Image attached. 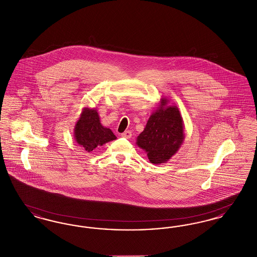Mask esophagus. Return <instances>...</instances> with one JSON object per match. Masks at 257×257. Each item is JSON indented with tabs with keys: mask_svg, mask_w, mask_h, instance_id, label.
Returning <instances> with one entry per match:
<instances>
[{
	"mask_svg": "<svg viewBox=\"0 0 257 257\" xmlns=\"http://www.w3.org/2000/svg\"><path fill=\"white\" fill-rule=\"evenodd\" d=\"M121 137L125 138V139H130L132 137V133H131V131H125L124 133L121 134Z\"/></svg>",
	"mask_w": 257,
	"mask_h": 257,
	"instance_id": "esophagus-1",
	"label": "esophagus"
}]
</instances>
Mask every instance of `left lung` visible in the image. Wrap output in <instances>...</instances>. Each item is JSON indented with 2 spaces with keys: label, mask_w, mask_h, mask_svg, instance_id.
Segmentation results:
<instances>
[{
  "label": "left lung",
  "mask_w": 257,
  "mask_h": 257,
  "mask_svg": "<svg viewBox=\"0 0 257 257\" xmlns=\"http://www.w3.org/2000/svg\"><path fill=\"white\" fill-rule=\"evenodd\" d=\"M167 98L160 99L144 131L137 138V146L144 149L149 162L155 165L170 161L183 144V118L175 105H169Z\"/></svg>",
  "instance_id": "8db88e82"
}]
</instances>
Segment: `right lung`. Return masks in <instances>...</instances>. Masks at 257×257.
Listing matches in <instances>:
<instances>
[{"label": "right lung", "mask_w": 257, "mask_h": 257, "mask_svg": "<svg viewBox=\"0 0 257 257\" xmlns=\"http://www.w3.org/2000/svg\"><path fill=\"white\" fill-rule=\"evenodd\" d=\"M74 138L76 143L86 152H91L96 147L113 141L116 137L111 130L104 127L95 108L85 107L74 127Z\"/></svg>", "instance_id": "obj_1"}]
</instances>
